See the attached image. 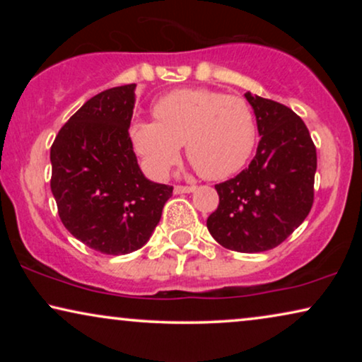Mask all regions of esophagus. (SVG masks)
<instances>
[{
  "label": "esophagus",
  "instance_id": "obj_1",
  "mask_svg": "<svg viewBox=\"0 0 362 362\" xmlns=\"http://www.w3.org/2000/svg\"><path fill=\"white\" fill-rule=\"evenodd\" d=\"M196 189V186H175V194H185V192H192Z\"/></svg>",
  "mask_w": 362,
  "mask_h": 362
}]
</instances>
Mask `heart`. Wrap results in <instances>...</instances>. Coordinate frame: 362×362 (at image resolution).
Segmentation results:
<instances>
[{"label":"heart","mask_w":362,"mask_h":362,"mask_svg":"<svg viewBox=\"0 0 362 362\" xmlns=\"http://www.w3.org/2000/svg\"><path fill=\"white\" fill-rule=\"evenodd\" d=\"M158 122L136 120L130 138L153 176L165 177L186 155L207 180H224L249 161L257 141L254 112L240 97L206 88H182L153 105Z\"/></svg>","instance_id":"heart-1"}]
</instances>
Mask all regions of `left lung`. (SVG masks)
Here are the masks:
<instances>
[{"mask_svg":"<svg viewBox=\"0 0 362 362\" xmlns=\"http://www.w3.org/2000/svg\"><path fill=\"white\" fill-rule=\"evenodd\" d=\"M245 98L262 138L249 168L216 185L219 206L207 229L226 249L255 254L280 245L310 214L316 146L291 108L250 92Z\"/></svg>","mask_w":362,"mask_h":362,"instance_id":"obj_1","label":"left lung"}]
</instances>
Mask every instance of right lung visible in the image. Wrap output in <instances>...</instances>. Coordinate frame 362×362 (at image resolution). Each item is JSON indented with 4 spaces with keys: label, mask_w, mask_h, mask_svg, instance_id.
I'll list each match as a JSON object with an SVG mask.
<instances>
[{
    "label": "right lung",
    "mask_w": 362,
    "mask_h": 362,
    "mask_svg": "<svg viewBox=\"0 0 362 362\" xmlns=\"http://www.w3.org/2000/svg\"><path fill=\"white\" fill-rule=\"evenodd\" d=\"M135 83L87 100L51 146V191L62 224L90 249L125 255L141 249L173 186L146 180L128 133Z\"/></svg>",
    "instance_id": "1"
}]
</instances>
